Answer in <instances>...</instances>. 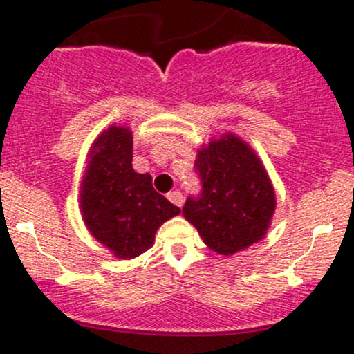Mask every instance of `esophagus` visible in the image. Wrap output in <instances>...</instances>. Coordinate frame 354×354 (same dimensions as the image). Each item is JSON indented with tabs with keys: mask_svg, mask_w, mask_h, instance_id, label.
I'll use <instances>...</instances> for the list:
<instances>
[{
	"mask_svg": "<svg viewBox=\"0 0 354 354\" xmlns=\"http://www.w3.org/2000/svg\"><path fill=\"white\" fill-rule=\"evenodd\" d=\"M168 200L173 203V205L176 206H183V194L180 191H171V193H168Z\"/></svg>",
	"mask_w": 354,
	"mask_h": 354,
	"instance_id": "esophagus-1",
	"label": "esophagus"
}]
</instances>
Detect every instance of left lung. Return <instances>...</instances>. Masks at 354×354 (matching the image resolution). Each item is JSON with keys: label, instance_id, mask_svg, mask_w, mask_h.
<instances>
[{"label": "left lung", "instance_id": "obj_1", "mask_svg": "<svg viewBox=\"0 0 354 354\" xmlns=\"http://www.w3.org/2000/svg\"><path fill=\"white\" fill-rule=\"evenodd\" d=\"M201 193L183 214L214 253L231 256L265 238L276 208L274 188L250 145L233 133L198 149Z\"/></svg>", "mask_w": 354, "mask_h": 354}]
</instances>
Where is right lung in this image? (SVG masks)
<instances>
[{
  "instance_id": "right-lung-1",
  "label": "right lung",
  "mask_w": 354,
  "mask_h": 354,
  "mask_svg": "<svg viewBox=\"0 0 354 354\" xmlns=\"http://www.w3.org/2000/svg\"><path fill=\"white\" fill-rule=\"evenodd\" d=\"M133 133L109 126L96 138L81 181L80 208L89 233L116 258L148 251L165 221L181 213L153 188L148 173L133 169Z\"/></svg>"
}]
</instances>
